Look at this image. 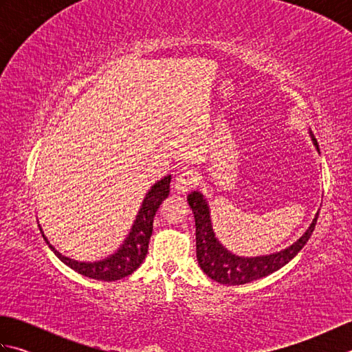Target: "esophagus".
Segmentation results:
<instances>
[{"instance_id": "obj_1", "label": "esophagus", "mask_w": 352, "mask_h": 352, "mask_svg": "<svg viewBox=\"0 0 352 352\" xmlns=\"http://www.w3.org/2000/svg\"><path fill=\"white\" fill-rule=\"evenodd\" d=\"M198 183V175L192 169H184L177 175L174 182V188L180 192H189Z\"/></svg>"}]
</instances>
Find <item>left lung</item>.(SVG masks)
I'll return each mask as SVG.
<instances>
[{"label":"left lung","mask_w":352,"mask_h":352,"mask_svg":"<svg viewBox=\"0 0 352 352\" xmlns=\"http://www.w3.org/2000/svg\"><path fill=\"white\" fill-rule=\"evenodd\" d=\"M311 139L313 144L318 146V140L313 134ZM188 201L193 216H195L198 263L206 275L210 276L212 280L221 284H228V286H237V284H245L263 278V276L278 271L280 267L289 263L302 250V246L309 242L319 216L318 213L309 230L305 231V234L300 237V241H296L284 251L261 257H239L236 254H231L223 248L218 239L214 237L210 212H208V206L204 197L199 192H192L188 197Z\"/></svg>","instance_id":"1"}]
</instances>
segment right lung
<instances>
[{"label": "right lung", "mask_w": 352, "mask_h": 352, "mask_svg": "<svg viewBox=\"0 0 352 352\" xmlns=\"http://www.w3.org/2000/svg\"><path fill=\"white\" fill-rule=\"evenodd\" d=\"M169 183L170 175H166L153 186L151 190L146 193L144 203H142L139 214L136 216V221L133 223V228L129 237L125 239L121 248H119L113 256H110L107 258L94 261V263H91V261L72 260L56 251L54 246L50 245L43 233L42 236L45 241H47L50 248L54 251L56 256L76 272L89 276V278L101 281H116L125 278V276H129L130 274L136 271L146 257L149 237L153 234L154 216L155 212L159 210L160 204L169 195Z\"/></svg>", "instance_id": "1"}]
</instances>
